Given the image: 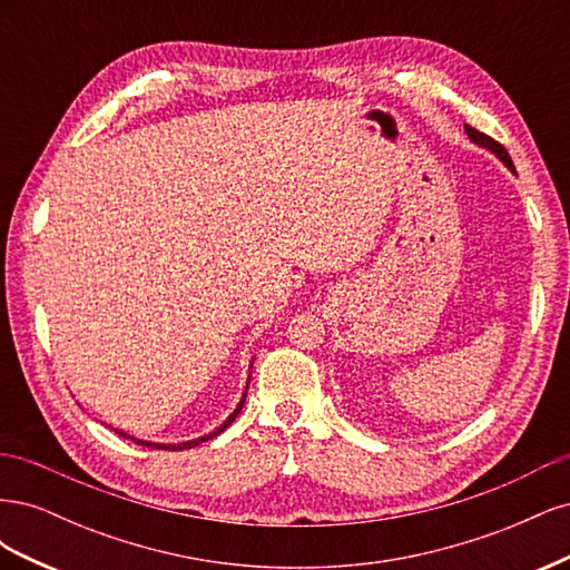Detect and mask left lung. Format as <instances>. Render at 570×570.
<instances>
[{"label":"left lung","mask_w":570,"mask_h":570,"mask_svg":"<svg viewBox=\"0 0 570 570\" xmlns=\"http://www.w3.org/2000/svg\"><path fill=\"white\" fill-rule=\"evenodd\" d=\"M465 135H469V137H471V140H473L475 145H480V147H488L490 151H494V154H497V157L504 161V166H507V168L515 170V168H513V161H511V157H509V151H507V149H504L502 145H499L497 140H492V137H490V135H485V132H480V130H475V128H471V126H465Z\"/></svg>","instance_id":"1"}]
</instances>
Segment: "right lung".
I'll use <instances>...</instances> for the list:
<instances>
[{"instance_id": "1", "label": "right lung", "mask_w": 570, "mask_h": 570, "mask_svg": "<svg viewBox=\"0 0 570 570\" xmlns=\"http://www.w3.org/2000/svg\"><path fill=\"white\" fill-rule=\"evenodd\" d=\"M249 385V383H247ZM245 396H247V390H245V394H243V400H239V404H237V409L230 413V416L223 421V425H218L214 433H209V435H204V438H199V440H193V442H180V444H157V442H145V440H135V438H130V435H126V433H120L118 430V435H124V438H128V440H135L137 444H142V446H151V450H170V452H178V450H193V446H197V444H202V442H206V440H214L216 435H220L223 430H226L235 419H237V413L243 411V406H245Z\"/></svg>"}]
</instances>
